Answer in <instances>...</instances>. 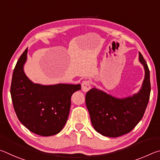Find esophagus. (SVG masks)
<instances>
[{"label":"esophagus","mask_w":160,"mask_h":160,"mask_svg":"<svg viewBox=\"0 0 160 160\" xmlns=\"http://www.w3.org/2000/svg\"><path fill=\"white\" fill-rule=\"evenodd\" d=\"M91 88V81L85 80L82 83V90L84 92H87Z\"/></svg>","instance_id":"1"}]
</instances>
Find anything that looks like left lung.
<instances>
[{
    "label": "left lung",
    "instance_id": "1",
    "mask_svg": "<svg viewBox=\"0 0 160 160\" xmlns=\"http://www.w3.org/2000/svg\"><path fill=\"white\" fill-rule=\"evenodd\" d=\"M139 60L145 75L141 90L126 99H117L93 88L85 96L86 106L94 128L107 137L116 138L131 132L141 120L150 95V70L140 52Z\"/></svg>",
    "mask_w": 160,
    "mask_h": 160
}]
</instances>
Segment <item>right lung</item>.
Wrapping results in <instances>:
<instances>
[{
	"mask_svg": "<svg viewBox=\"0 0 160 160\" xmlns=\"http://www.w3.org/2000/svg\"><path fill=\"white\" fill-rule=\"evenodd\" d=\"M26 48L16 63L10 94L15 112L20 122L35 134L50 136L58 133L68 118L72 94L81 85L70 84L44 86L34 84L23 70Z\"/></svg>",
	"mask_w": 160,
	"mask_h": 160,
	"instance_id": "1",
	"label": "right lung"
}]
</instances>
